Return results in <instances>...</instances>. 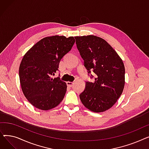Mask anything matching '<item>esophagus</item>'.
I'll return each mask as SVG.
<instances>
[{
	"mask_svg": "<svg viewBox=\"0 0 149 149\" xmlns=\"http://www.w3.org/2000/svg\"><path fill=\"white\" fill-rule=\"evenodd\" d=\"M66 83H67V85L69 87H72L74 84V82H70V81H68Z\"/></svg>",
	"mask_w": 149,
	"mask_h": 149,
	"instance_id": "34e87169",
	"label": "esophagus"
}]
</instances>
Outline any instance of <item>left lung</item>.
Returning a JSON list of instances; mask_svg holds the SVG:
<instances>
[{
	"label": "left lung",
	"instance_id": "8db88e82",
	"mask_svg": "<svg viewBox=\"0 0 149 149\" xmlns=\"http://www.w3.org/2000/svg\"><path fill=\"white\" fill-rule=\"evenodd\" d=\"M76 44L84 66L96 74L95 81L86 82L80 95L83 104L93 112L111 108L122 94L125 68L118 54L103 38L89 35L76 36Z\"/></svg>",
	"mask_w": 149,
	"mask_h": 149
}]
</instances>
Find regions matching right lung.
I'll list each match as a JSON object with an SVG mask.
<instances>
[{
	"label": "right lung",
	"mask_w": 149,
	"mask_h": 149,
	"mask_svg": "<svg viewBox=\"0 0 149 149\" xmlns=\"http://www.w3.org/2000/svg\"><path fill=\"white\" fill-rule=\"evenodd\" d=\"M75 42L74 37H46L24 55L19 66L20 83L25 97L35 107L48 111L64 98L66 83L52 76L58 70L61 59L70 51Z\"/></svg>",
	"instance_id": "1"
}]
</instances>
